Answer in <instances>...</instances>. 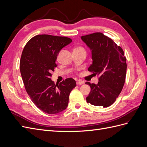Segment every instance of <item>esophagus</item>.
<instances>
[{
	"label": "esophagus",
	"mask_w": 147,
	"mask_h": 147,
	"mask_svg": "<svg viewBox=\"0 0 147 147\" xmlns=\"http://www.w3.org/2000/svg\"><path fill=\"white\" fill-rule=\"evenodd\" d=\"M84 82L81 80H78L77 81V84H78V85H81V84H84Z\"/></svg>",
	"instance_id": "34e87169"
}]
</instances>
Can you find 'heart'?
<instances>
[{"label":"heart","instance_id":"heart-1","mask_svg":"<svg viewBox=\"0 0 147 147\" xmlns=\"http://www.w3.org/2000/svg\"><path fill=\"white\" fill-rule=\"evenodd\" d=\"M74 50H84V49L82 47H78L75 48Z\"/></svg>","mask_w":147,"mask_h":147}]
</instances>
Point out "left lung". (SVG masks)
Returning a JSON list of instances; mask_svg holds the SVG:
<instances>
[{
    "instance_id": "left-lung-1",
    "label": "left lung",
    "mask_w": 147,
    "mask_h": 147,
    "mask_svg": "<svg viewBox=\"0 0 147 147\" xmlns=\"http://www.w3.org/2000/svg\"><path fill=\"white\" fill-rule=\"evenodd\" d=\"M91 49L92 63L88 70L99 77L97 84L86 82L91 87L88 103L104 107L112 105L121 92L125 82L126 59L121 47L101 32L81 37Z\"/></svg>"
}]
</instances>
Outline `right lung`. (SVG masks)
Masks as SVG:
<instances>
[{"label":"right lung","instance_id":"add662e5","mask_svg":"<svg viewBox=\"0 0 147 147\" xmlns=\"http://www.w3.org/2000/svg\"><path fill=\"white\" fill-rule=\"evenodd\" d=\"M66 37L35 35L25 45L20 67L25 89L33 103L43 112L56 114L65 110L76 82L67 78L55 84L50 77L57 67L56 60L62 48L72 42Z\"/></svg>","mask_w":147,"mask_h":147}]
</instances>
